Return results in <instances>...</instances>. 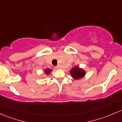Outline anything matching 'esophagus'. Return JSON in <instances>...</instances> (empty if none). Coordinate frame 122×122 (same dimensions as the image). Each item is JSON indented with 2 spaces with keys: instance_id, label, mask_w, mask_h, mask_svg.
<instances>
[{
  "instance_id": "obj_1",
  "label": "esophagus",
  "mask_w": 122,
  "mask_h": 122,
  "mask_svg": "<svg viewBox=\"0 0 122 122\" xmlns=\"http://www.w3.org/2000/svg\"><path fill=\"white\" fill-rule=\"evenodd\" d=\"M60 68L59 65H57V66H55V68H56V69H57V68Z\"/></svg>"
}]
</instances>
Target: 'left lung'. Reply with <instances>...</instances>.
<instances>
[{"mask_svg":"<svg viewBox=\"0 0 122 122\" xmlns=\"http://www.w3.org/2000/svg\"><path fill=\"white\" fill-rule=\"evenodd\" d=\"M71 75L74 79H79L84 76L85 72L81 69H79V67H75L70 71Z\"/></svg>","mask_w":122,"mask_h":122,"instance_id":"1","label":"left lung"}]
</instances>
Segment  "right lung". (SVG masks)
<instances>
[{"mask_svg": "<svg viewBox=\"0 0 122 122\" xmlns=\"http://www.w3.org/2000/svg\"><path fill=\"white\" fill-rule=\"evenodd\" d=\"M50 72H51V70H50V69H46V70H45V72L46 73V74H47V75H48V74H49Z\"/></svg>", "mask_w": 122, "mask_h": 122, "instance_id": "obj_1", "label": "right lung"}]
</instances>
